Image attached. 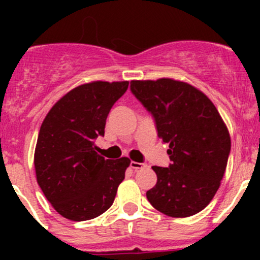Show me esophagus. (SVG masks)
<instances>
[{"instance_id":"34e87169","label":"esophagus","mask_w":260,"mask_h":260,"mask_svg":"<svg viewBox=\"0 0 260 260\" xmlns=\"http://www.w3.org/2000/svg\"><path fill=\"white\" fill-rule=\"evenodd\" d=\"M146 166H147V165L146 164H142V162H135V161L131 162V169H133V170H135V171H137V170L145 169Z\"/></svg>"}]
</instances>
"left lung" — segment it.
Instances as JSON below:
<instances>
[{"instance_id":"1","label":"left lung","mask_w":260,"mask_h":260,"mask_svg":"<svg viewBox=\"0 0 260 260\" xmlns=\"http://www.w3.org/2000/svg\"><path fill=\"white\" fill-rule=\"evenodd\" d=\"M131 91L151 113L157 136L169 143V167L153 166L151 205L172 217H187L209 205L230 154V136L212 102L183 81L133 80Z\"/></svg>"}]
</instances>
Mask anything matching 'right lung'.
<instances>
[{
	"instance_id": "obj_1",
	"label": "right lung",
	"mask_w": 260,
	"mask_h": 260,
	"mask_svg": "<svg viewBox=\"0 0 260 260\" xmlns=\"http://www.w3.org/2000/svg\"><path fill=\"white\" fill-rule=\"evenodd\" d=\"M128 81H93L65 94L41 124L35 149L39 186L54 209L73 221L99 216L113 204L129 159H106L94 141Z\"/></svg>"
}]
</instances>
